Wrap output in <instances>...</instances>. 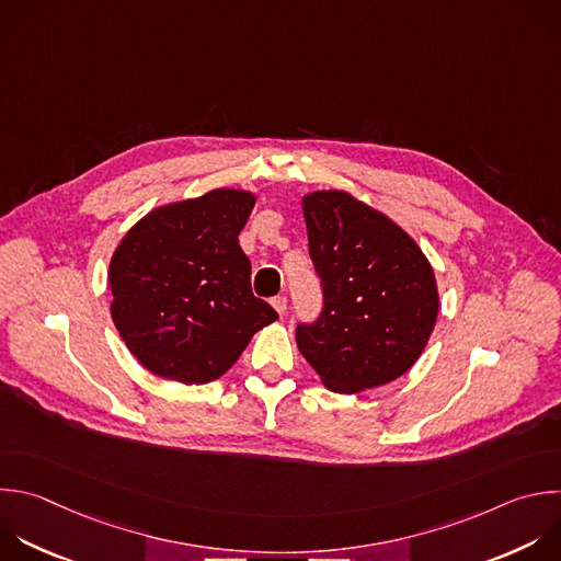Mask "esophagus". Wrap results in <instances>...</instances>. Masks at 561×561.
Wrapping results in <instances>:
<instances>
[{"label":"esophagus","mask_w":561,"mask_h":561,"mask_svg":"<svg viewBox=\"0 0 561 561\" xmlns=\"http://www.w3.org/2000/svg\"><path fill=\"white\" fill-rule=\"evenodd\" d=\"M271 304H273V308H275L279 314H284V312H286V306H288V301H286V297H284V295H277V297H273V299H271Z\"/></svg>","instance_id":"obj_1"}]
</instances>
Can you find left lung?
I'll return each mask as SVG.
<instances>
[{
    "label": "left lung",
    "instance_id": "left-lung-1",
    "mask_svg": "<svg viewBox=\"0 0 561 561\" xmlns=\"http://www.w3.org/2000/svg\"><path fill=\"white\" fill-rule=\"evenodd\" d=\"M304 218L323 308L297 325L299 352L339 394L399 379L438 317L427 257L399 225L345 192L308 194Z\"/></svg>",
    "mask_w": 561,
    "mask_h": 561
}]
</instances>
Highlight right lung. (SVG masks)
I'll use <instances>...</instances> for the list:
<instances>
[{
	"mask_svg": "<svg viewBox=\"0 0 561 561\" xmlns=\"http://www.w3.org/2000/svg\"><path fill=\"white\" fill-rule=\"evenodd\" d=\"M255 196L214 190L158 207L136 222L110 262L112 319L129 352L156 377L201 386L240 358L277 319L251 290L240 247Z\"/></svg>",
	"mask_w": 561,
	"mask_h": 561,
	"instance_id": "add662e5",
	"label": "right lung"
}]
</instances>
